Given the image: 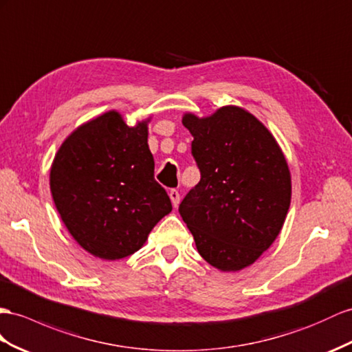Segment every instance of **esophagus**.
Returning a JSON list of instances; mask_svg holds the SVG:
<instances>
[{
    "label": "esophagus",
    "mask_w": 352,
    "mask_h": 352,
    "mask_svg": "<svg viewBox=\"0 0 352 352\" xmlns=\"http://www.w3.org/2000/svg\"><path fill=\"white\" fill-rule=\"evenodd\" d=\"M169 197H170V202H173V205L177 208L178 204H179V193L177 190H170Z\"/></svg>",
    "instance_id": "34e87169"
}]
</instances>
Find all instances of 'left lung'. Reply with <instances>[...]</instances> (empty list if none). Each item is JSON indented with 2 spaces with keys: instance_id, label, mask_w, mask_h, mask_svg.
<instances>
[{
  "instance_id": "obj_1",
  "label": "left lung",
  "mask_w": 352,
  "mask_h": 352,
  "mask_svg": "<svg viewBox=\"0 0 352 352\" xmlns=\"http://www.w3.org/2000/svg\"><path fill=\"white\" fill-rule=\"evenodd\" d=\"M201 182L179 204L199 254L223 272H238L272 245L292 201L281 147L247 110L226 105L208 117L183 116Z\"/></svg>"
}]
</instances>
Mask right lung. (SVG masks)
Listing matches in <instances>:
<instances>
[{"label":"right lung","instance_id":"add662e5","mask_svg":"<svg viewBox=\"0 0 352 352\" xmlns=\"http://www.w3.org/2000/svg\"><path fill=\"white\" fill-rule=\"evenodd\" d=\"M148 122L128 126L119 111H107L71 132L53 159V202L71 236L95 257L133 254L173 211L155 179Z\"/></svg>","mask_w":352,"mask_h":352}]
</instances>
